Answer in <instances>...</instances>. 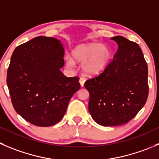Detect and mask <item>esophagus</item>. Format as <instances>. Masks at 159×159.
<instances>
[{"mask_svg":"<svg viewBox=\"0 0 159 159\" xmlns=\"http://www.w3.org/2000/svg\"><path fill=\"white\" fill-rule=\"evenodd\" d=\"M84 83H85V79H84V78L80 79V84L81 87H84Z\"/></svg>","mask_w":159,"mask_h":159,"instance_id":"obj_1","label":"esophagus"}]
</instances>
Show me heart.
Instances as JSON below:
<instances>
[{
	"label": "heart",
	"mask_w": 159,
	"mask_h": 159,
	"mask_svg": "<svg viewBox=\"0 0 159 159\" xmlns=\"http://www.w3.org/2000/svg\"><path fill=\"white\" fill-rule=\"evenodd\" d=\"M72 55L75 61L82 63L84 73L93 76L100 74L108 67L111 59L112 51L109 47L100 43H83L72 50ZM73 60L66 58L68 67L72 68L75 66Z\"/></svg>",
	"instance_id": "b5f03b06"
}]
</instances>
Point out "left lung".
Instances as JSON below:
<instances>
[{"instance_id": "8db88e82", "label": "left lung", "mask_w": 159, "mask_h": 159, "mask_svg": "<svg viewBox=\"0 0 159 159\" xmlns=\"http://www.w3.org/2000/svg\"><path fill=\"white\" fill-rule=\"evenodd\" d=\"M113 60L102 73L86 81L90 93L88 109L103 126L122 125L139 112L148 96V65L137 43L121 36Z\"/></svg>"}]
</instances>
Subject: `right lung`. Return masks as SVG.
Returning <instances> with one entry per match:
<instances>
[{
	"instance_id": "obj_1",
	"label": "right lung",
	"mask_w": 159,
	"mask_h": 159,
	"mask_svg": "<svg viewBox=\"0 0 159 159\" xmlns=\"http://www.w3.org/2000/svg\"><path fill=\"white\" fill-rule=\"evenodd\" d=\"M65 50L59 40L40 36L15 49L7 85L15 110L37 126L58 123L72 95L80 89L78 77L61 72Z\"/></svg>"
}]
</instances>
